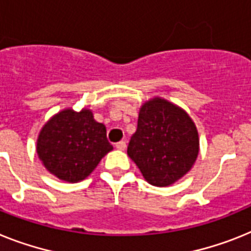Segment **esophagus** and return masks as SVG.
Returning <instances> with one entry per match:
<instances>
[{
  "instance_id": "1",
  "label": "esophagus",
  "mask_w": 251,
  "mask_h": 251,
  "mask_svg": "<svg viewBox=\"0 0 251 251\" xmlns=\"http://www.w3.org/2000/svg\"><path fill=\"white\" fill-rule=\"evenodd\" d=\"M116 149H119V151H125V148H126V143L125 142H119V143H116Z\"/></svg>"
}]
</instances>
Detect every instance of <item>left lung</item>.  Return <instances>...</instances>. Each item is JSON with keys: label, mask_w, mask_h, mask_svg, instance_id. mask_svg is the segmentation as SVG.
Instances as JSON below:
<instances>
[{"label": "left lung", "mask_w": 251, "mask_h": 251, "mask_svg": "<svg viewBox=\"0 0 251 251\" xmlns=\"http://www.w3.org/2000/svg\"><path fill=\"white\" fill-rule=\"evenodd\" d=\"M127 154L145 181L166 187L184 177L199 154V134L189 113L170 100L154 97L139 109L138 129Z\"/></svg>", "instance_id": "obj_1"}]
</instances>
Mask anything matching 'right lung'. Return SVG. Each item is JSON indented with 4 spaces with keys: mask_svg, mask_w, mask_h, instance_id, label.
<instances>
[{
    "mask_svg": "<svg viewBox=\"0 0 251 251\" xmlns=\"http://www.w3.org/2000/svg\"><path fill=\"white\" fill-rule=\"evenodd\" d=\"M112 149L106 126L88 108L62 109L44 124L37 139L38 158L50 174L66 182L88 177Z\"/></svg>",
    "mask_w": 251,
    "mask_h": 251,
    "instance_id": "1",
    "label": "right lung"
}]
</instances>
